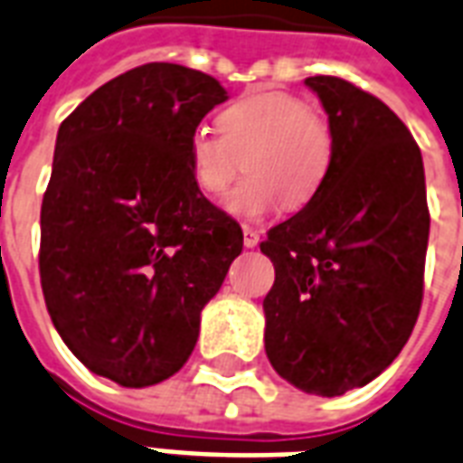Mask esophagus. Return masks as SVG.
Instances as JSON below:
<instances>
[{"label": "esophagus", "instance_id": "obj_1", "mask_svg": "<svg viewBox=\"0 0 463 463\" xmlns=\"http://www.w3.org/2000/svg\"><path fill=\"white\" fill-rule=\"evenodd\" d=\"M258 241H260V232L249 227V224H243V246H246V249H256Z\"/></svg>", "mask_w": 463, "mask_h": 463}]
</instances>
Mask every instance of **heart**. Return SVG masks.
I'll return each instance as SVG.
<instances>
[{"label":"heart","instance_id":"1","mask_svg":"<svg viewBox=\"0 0 463 463\" xmlns=\"http://www.w3.org/2000/svg\"><path fill=\"white\" fill-rule=\"evenodd\" d=\"M220 132L195 130L188 139V171L205 195H220L249 168L224 207L258 220L280 205L297 210L317 198L331 174V125L309 103L285 91L249 94L217 116Z\"/></svg>","mask_w":463,"mask_h":463}]
</instances>
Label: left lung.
Here are the masks:
<instances>
[{"label":"left lung","instance_id":"8db88e82","mask_svg":"<svg viewBox=\"0 0 463 463\" xmlns=\"http://www.w3.org/2000/svg\"><path fill=\"white\" fill-rule=\"evenodd\" d=\"M331 125V174L268 232L265 353L307 393L340 396L379 377L411 338L422 302L430 213L420 149L377 96L309 77Z\"/></svg>","mask_w":463,"mask_h":463}]
</instances>
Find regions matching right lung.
Here are the masks:
<instances>
[{"mask_svg": "<svg viewBox=\"0 0 463 463\" xmlns=\"http://www.w3.org/2000/svg\"><path fill=\"white\" fill-rule=\"evenodd\" d=\"M205 71L149 62L57 130L41 207V285L60 338L120 386L159 384L198 343L243 232L198 191L188 139L227 101Z\"/></svg>", "mask_w": 463, "mask_h": 463, "instance_id": "obj_1", "label": "right lung"}]
</instances>
